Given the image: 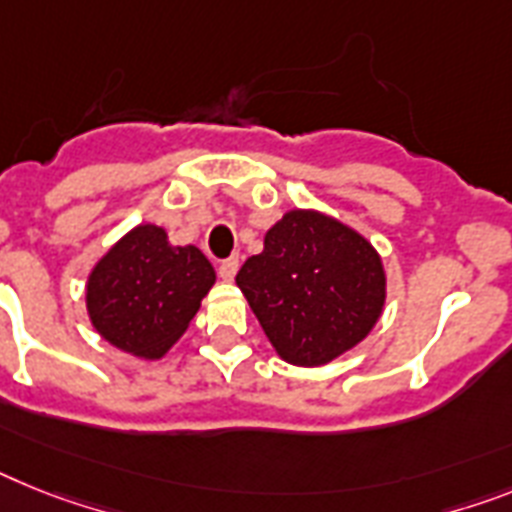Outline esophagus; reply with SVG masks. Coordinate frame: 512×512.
Segmentation results:
<instances>
[{"label":"esophagus","mask_w":512,"mask_h":512,"mask_svg":"<svg viewBox=\"0 0 512 512\" xmlns=\"http://www.w3.org/2000/svg\"><path fill=\"white\" fill-rule=\"evenodd\" d=\"M236 270H239V257H226V260H221V265H218V276H221L223 281H234Z\"/></svg>","instance_id":"1"}]
</instances>
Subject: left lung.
<instances>
[{"label": "left lung", "instance_id": "8db88e82", "mask_svg": "<svg viewBox=\"0 0 512 512\" xmlns=\"http://www.w3.org/2000/svg\"><path fill=\"white\" fill-rule=\"evenodd\" d=\"M236 286L283 362L320 367L369 336L385 307L377 249L346 223L289 210L265 247L236 273Z\"/></svg>", "mask_w": 512, "mask_h": 512}]
</instances>
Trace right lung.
Listing matches in <instances>:
<instances>
[{"instance_id":"1","label":"right lung","mask_w":512,"mask_h":512,"mask_svg":"<svg viewBox=\"0 0 512 512\" xmlns=\"http://www.w3.org/2000/svg\"><path fill=\"white\" fill-rule=\"evenodd\" d=\"M216 270L197 247H174L161 226L124 234L90 270L85 286L93 328L140 359H161L197 315Z\"/></svg>"}]
</instances>
